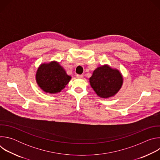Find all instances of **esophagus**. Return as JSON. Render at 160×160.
Returning a JSON list of instances; mask_svg holds the SVG:
<instances>
[{"label": "esophagus", "mask_w": 160, "mask_h": 160, "mask_svg": "<svg viewBox=\"0 0 160 160\" xmlns=\"http://www.w3.org/2000/svg\"><path fill=\"white\" fill-rule=\"evenodd\" d=\"M83 76L82 75H77V78H82Z\"/></svg>", "instance_id": "1"}]
</instances>
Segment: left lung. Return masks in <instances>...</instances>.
Returning <instances> with one entry per match:
<instances>
[{
	"label": "left lung",
	"mask_w": 160,
	"mask_h": 160,
	"mask_svg": "<svg viewBox=\"0 0 160 160\" xmlns=\"http://www.w3.org/2000/svg\"><path fill=\"white\" fill-rule=\"evenodd\" d=\"M91 87L98 96L108 98L115 96L120 89L123 78L120 72L108 65L99 67L89 79Z\"/></svg>",
	"instance_id": "left-lung-1"
}]
</instances>
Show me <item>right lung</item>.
Masks as SVG:
<instances>
[{
	"mask_svg": "<svg viewBox=\"0 0 160 160\" xmlns=\"http://www.w3.org/2000/svg\"><path fill=\"white\" fill-rule=\"evenodd\" d=\"M71 80L58 62L52 61L41 64L36 73V80L45 92L54 94L61 91Z\"/></svg>",
	"mask_w": 160,
	"mask_h": 160,
	"instance_id": "1",
	"label": "right lung"
}]
</instances>
